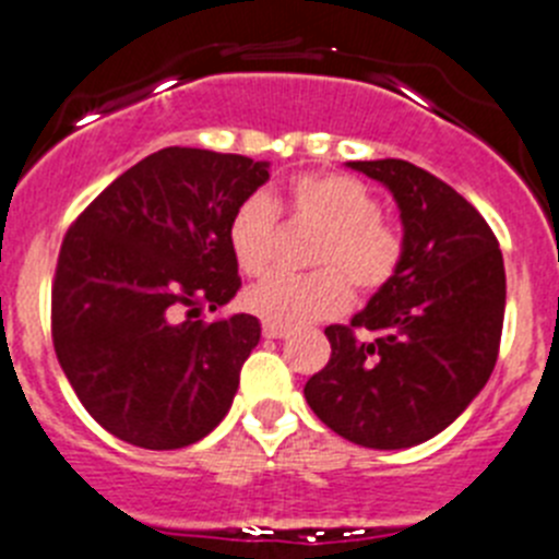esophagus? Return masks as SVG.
I'll return each mask as SVG.
<instances>
[{
	"mask_svg": "<svg viewBox=\"0 0 559 559\" xmlns=\"http://www.w3.org/2000/svg\"><path fill=\"white\" fill-rule=\"evenodd\" d=\"M261 331H264V336H267V340H284V336H289V329H284V325H275V323H264L261 325Z\"/></svg>",
	"mask_w": 559,
	"mask_h": 559,
	"instance_id": "34e87169",
	"label": "esophagus"
}]
</instances>
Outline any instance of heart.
Returning a JSON list of instances; mask_svg holds the SVG:
<instances>
[{
	"label": "heart",
	"mask_w": 559,
	"mask_h": 559,
	"mask_svg": "<svg viewBox=\"0 0 559 559\" xmlns=\"http://www.w3.org/2000/svg\"><path fill=\"white\" fill-rule=\"evenodd\" d=\"M284 205L292 217L323 228L311 275L275 273L250 286L245 300L267 323L306 325L340 314L356 292H376L401 261V236L381 217L376 194L348 175L309 173L292 178ZM278 236V209L267 194H250L228 223V245L239 270L259 275L270 267Z\"/></svg>",
	"instance_id": "b5f03b06"
}]
</instances>
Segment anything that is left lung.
I'll return each mask as SVG.
<instances>
[{
  "label": "left lung",
  "instance_id": "obj_1",
  "mask_svg": "<svg viewBox=\"0 0 559 559\" xmlns=\"http://www.w3.org/2000/svg\"><path fill=\"white\" fill-rule=\"evenodd\" d=\"M392 192L401 261L350 325H329L331 359L304 395L365 449H409L451 426L499 359L507 278L499 239L449 183L409 160H348Z\"/></svg>",
  "mask_w": 559,
  "mask_h": 559
}]
</instances>
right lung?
<instances>
[{"instance_id":"1","label":"right lung","mask_w":559,"mask_h":559,"mask_svg":"<svg viewBox=\"0 0 559 559\" xmlns=\"http://www.w3.org/2000/svg\"><path fill=\"white\" fill-rule=\"evenodd\" d=\"M267 167L211 150H158L69 228L52 284L55 354L80 404L119 440L183 449L228 415L261 325L253 314L214 323L192 314L223 309L242 286L228 223L267 183Z\"/></svg>"}]
</instances>
